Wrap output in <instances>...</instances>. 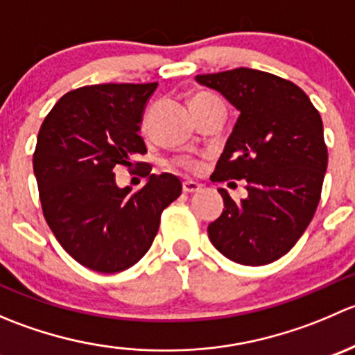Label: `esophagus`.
<instances>
[{"label":"esophagus","instance_id":"34e87169","mask_svg":"<svg viewBox=\"0 0 355 355\" xmlns=\"http://www.w3.org/2000/svg\"><path fill=\"white\" fill-rule=\"evenodd\" d=\"M182 189H184L185 194H194V192L200 191V185L194 180H185L184 184H182Z\"/></svg>","mask_w":355,"mask_h":355}]
</instances>
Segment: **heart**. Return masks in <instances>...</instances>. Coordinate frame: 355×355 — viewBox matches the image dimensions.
I'll return each instance as SVG.
<instances>
[{"mask_svg": "<svg viewBox=\"0 0 355 355\" xmlns=\"http://www.w3.org/2000/svg\"><path fill=\"white\" fill-rule=\"evenodd\" d=\"M211 99H216L214 96L211 94H204V92H200V94H196L194 98L191 99V106L194 105H199V103H204V101H211ZM177 164H180V166L184 168H198V161L194 159H189V157H180V159H177Z\"/></svg>", "mask_w": 355, "mask_h": 355, "instance_id": "heart-1", "label": "heart"}]
</instances>
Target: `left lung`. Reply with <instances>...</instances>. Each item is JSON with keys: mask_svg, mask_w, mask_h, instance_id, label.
<instances>
[{"mask_svg": "<svg viewBox=\"0 0 355 355\" xmlns=\"http://www.w3.org/2000/svg\"><path fill=\"white\" fill-rule=\"evenodd\" d=\"M196 80L241 111L211 180L247 182L241 202L220 189L225 209L207 227L209 241L239 264L273 263L295 245L320 202L328 164L320 111L299 85L268 71L234 68Z\"/></svg>", "mask_w": 355, "mask_h": 355, "instance_id": "obj_1", "label": "left lung"}]
</instances>
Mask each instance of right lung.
Listing matches in <instances>:
<instances>
[{"mask_svg": "<svg viewBox=\"0 0 355 355\" xmlns=\"http://www.w3.org/2000/svg\"><path fill=\"white\" fill-rule=\"evenodd\" d=\"M151 84L84 85L67 92L39 128L34 175L46 223L82 266L118 273L134 266L155 241L164 207L182 194L171 173L150 175L137 193L118 189L112 170L146 155L139 123Z\"/></svg>", "mask_w": 355, "mask_h": 355, "instance_id": "right-lung-1", "label": "right lung"}]
</instances>
